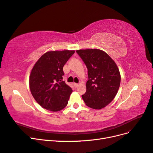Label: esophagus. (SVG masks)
Returning a JSON list of instances; mask_svg holds the SVG:
<instances>
[{"mask_svg": "<svg viewBox=\"0 0 153 153\" xmlns=\"http://www.w3.org/2000/svg\"><path fill=\"white\" fill-rule=\"evenodd\" d=\"M73 85L75 88H76L78 86V84H76V83H73Z\"/></svg>", "mask_w": 153, "mask_h": 153, "instance_id": "34e87169", "label": "esophagus"}]
</instances>
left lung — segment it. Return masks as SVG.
<instances>
[{"instance_id": "obj_1", "label": "left lung", "mask_w": 153, "mask_h": 153, "mask_svg": "<svg viewBox=\"0 0 153 153\" xmlns=\"http://www.w3.org/2000/svg\"><path fill=\"white\" fill-rule=\"evenodd\" d=\"M87 68L86 92L82 96L86 105L101 109L116 96L121 83V75L116 64L109 55L98 49L76 51Z\"/></svg>"}]
</instances>
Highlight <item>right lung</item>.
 Wrapping results in <instances>:
<instances>
[{"label": "right lung", "instance_id": "right-lung-1", "mask_svg": "<svg viewBox=\"0 0 153 153\" xmlns=\"http://www.w3.org/2000/svg\"><path fill=\"white\" fill-rule=\"evenodd\" d=\"M74 53V50L48 52L32 68L29 78L30 90L43 108L57 112L67 105L73 91L62 81L63 67Z\"/></svg>", "mask_w": 153, "mask_h": 153}]
</instances>
